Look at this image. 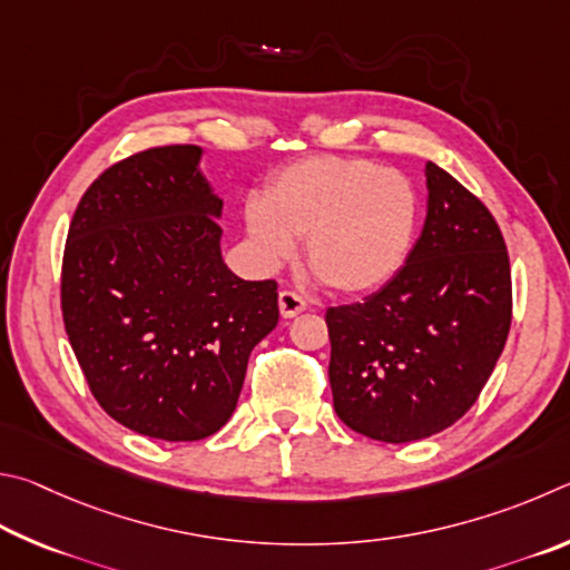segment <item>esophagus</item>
<instances>
[{
	"instance_id": "esophagus-1",
	"label": "esophagus",
	"mask_w": 570,
	"mask_h": 570,
	"mask_svg": "<svg viewBox=\"0 0 570 570\" xmlns=\"http://www.w3.org/2000/svg\"><path fill=\"white\" fill-rule=\"evenodd\" d=\"M277 303H279V315H283V317H295V315H301L303 311H307L305 297H301V295L293 293V291L279 293Z\"/></svg>"
}]
</instances>
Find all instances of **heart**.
Here are the masks:
<instances>
[{
	"label": "heart",
	"instance_id": "heart-1",
	"mask_svg": "<svg viewBox=\"0 0 570 570\" xmlns=\"http://www.w3.org/2000/svg\"><path fill=\"white\" fill-rule=\"evenodd\" d=\"M417 195L397 169L373 159L315 155L269 179L245 207L259 259L275 267L305 239V263L327 291L361 295L383 287L411 255Z\"/></svg>",
	"mask_w": 570,
	"mask_h": 570
}]
</instances>
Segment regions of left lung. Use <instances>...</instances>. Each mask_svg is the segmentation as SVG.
Masks as SVG:
<instances>
[{
	"mask_svg": "<svg viewBox=\"0 0 570 570\" xmlns=\"http://www.w3.org/2000/svg\"><path fill=\"white\" fill-rule=\"evenodd\" d=\"M423 233L397 275L325 313L341 421L383 443L435 435L478 401L513 315L501 227L453 175L425 165Z\"/></svg>",
	"mask_w": 570,
	"mask_h": 570,
	"instance_id": "left-lung-1",
	"label": "left lung"
}]
</instances>
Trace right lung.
<instances>
[{"mask_svg":"<svg viewBox=\"0 0 570 570\" xmlns=\"http://www.w3.org/2000/svg\"><path fill=\"white\" fill-rule=\"evenodd\" d=\"M199 155L149 147L107 167L79 199L62 257L65 331L95 401L169 443L229 421L247 357L279 317L275 279L223 263V199Z\"/></svg>","mask_w":570,"mask_h":570,"instance_id":"right-lung-1","label":"right lung"}]
</instances>
